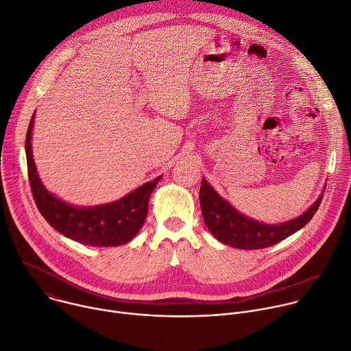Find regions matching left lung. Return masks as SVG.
<instances>
[{
  "instance_id": "1",
  "label": "left lung",
  "mask_w": 351,
  "mask_h": 351,
  "mask_svg": "<svg viewBox=\"0 0 351 351\" xmlns=\"http://www.w3.org/2000/svg\"><path fill=\"white\" fill-rule=\"evenodd\" d=\"M325 187L326 186H324L322 191H325ZM322 197L324 193L308 210L297 218L269 225L248 218L237 211L204 178L199 187V204H202L204 222L211 234L223 244L244 250L267 248L304 228L317 213Z\"/></svg>"
}]
</instances>
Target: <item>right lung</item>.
<instances>
[{"mask_svg":"<svg viewBox=\"0 0 351 351\" xmlns=\"http://www.w3.org/2000/svg\"><path fill=\"white\" fill-rule=\"evenodd\" d=\"M34 114L26 134V160L36 206L56 230L77 243L93 247H114L130 241L141 229L148 211V199L162 176L130 191L117 202L93 207H79L49 193L43 184L32 153Z\"/></svg>","mask_w":351,"mask_h":351,"instance_id":"obj_1","label":"right lung"}]
</instances>
